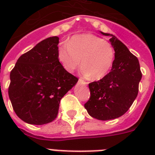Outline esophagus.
Masks as SVG:
<instances>
[{"mask_svg":"<svg viewBox=\"0 0 155 155\" xmlns=\"http://www.w3.org/2000/svg\"><path fill=\"white\" fill-rule=\"evenodd\" d=\"M78 81H79V83H81V84H84V85H87V82L85 81H84L83 79H81V78L79 79Z\"/></svg>","mask_w":155,"mask_h":155,"instance_id":"obj_1","label":"esophagus"}]
</instances>
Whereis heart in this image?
Returning a JSON list of instances; mask_svg holds the SVG:
<instances>
[{
	"label": "heart",
	"instance_id": "b5f03b06",
	"mask_svg": "<svg viewBox=\"0 0 155 155\" xmlns=\"http://www.w3.org/2000/svg\"><path fill=\"white\" fill-rule=\"evenodd\" d=\"M67 46L59 48L57 58L63 68L72 73L81 64L84 76L98 80L107 74L114 64V47L110 42L92 34L75 35Z\"/></svg>",
	"mask_w": 155,
	"mask_h": 155
}]
</instances>
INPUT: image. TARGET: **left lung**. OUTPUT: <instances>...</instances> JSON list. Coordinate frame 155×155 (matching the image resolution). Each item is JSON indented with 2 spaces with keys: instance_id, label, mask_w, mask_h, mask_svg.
Masks as SVG:
<instances>
[{
  "instance_id": "8db88e82",
  "label": "left lung",
  "mask_w": 155,
  "mask_h": 155,
  "mask_svg": "<svg viewBox=\"0 0 155 155\" xmlns=\"http://www.w3.org/2000/svg\"><path fill=\"white\" fill-rule=\"evenodd\" d=\"M111 35V44L116 57L111 71L103 78L88 84L90 98L84 108L91 117L99 120L119 118L127 113L137 98L142 78L137 57L116 36Z\"/></svg>"
}]
</instances>
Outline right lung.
<instances>
[{
	"mask_svg": "<svg viewBox=\"0 0 155 155\" xmlns=\"http://www.w3.org/2000/svg\"><path fill=\"white\" fill-rule=\"evenodd\" d=\"M58 44L57 36L41 41L19 57L11 71L8 95L15 113L27 124L55 120L61 98L78 81L59 62Z\"/></svg>",
	"mask_w": 155,
	"mask_h": 155,
	"instance_id": "right-lung-1",
	"label": "right lung"
}]
</instances>
